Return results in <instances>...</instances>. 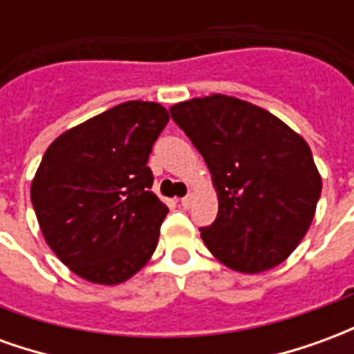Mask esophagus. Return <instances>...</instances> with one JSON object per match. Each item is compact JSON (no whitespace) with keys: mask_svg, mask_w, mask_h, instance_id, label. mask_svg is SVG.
<instances>
[{"mask_svg":"<svg viewBox=\"0 0 354 354\" xmlns=\"http://www.w3.org/2000/svg\"><path fill=\"white\" fill-rule=\"evenodd\" d=\"M192 201H193L192 195H185V197H182V199H180V205H182L184 208H189L192 207Z\"/></svg>","mask_w":354,"mask_h":354,"instance_id":"34e87169","label":"esophagus"}]
</instances>
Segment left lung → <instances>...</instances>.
<instances>
[{"label": "left lung", "mask_w": 354, "mask_h": 354, "mask_svg": "<svg viewBox=\"0 0 354 354\" xmlns=\"http://www.w3.org/2000/svg\"><path fill=\"white\" fill-rule=\"evenodd\" d=\"M170 115L207 162L218 216L201 237L239 273H263L296 250L311 225L322 178L311 147L279 117L235 96L178 102Z\"/></svg>", "instance_id": "1"}]
</instances>
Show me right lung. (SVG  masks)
<instances>
[{"label":"right lung","mask_w":354,"mask_h":354,"mask_svg":"<svg viewBox=\"0 0 354 354\" xmlns=\"http://www.w3.org/2000/svg\"><path fill=\"white\" fill-rule=\"evenodd\" d=\"M169 119L157 102H123L47 147L30 197L50 250L81 279L113 286L153 256L169 208L147 159Z\"/></svg>","instance_id":"right-lung-1"}]
</instances>
